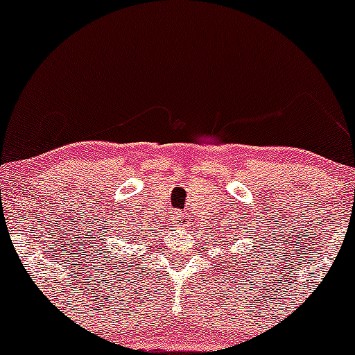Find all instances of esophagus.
I'll list each match as a JSON object with an SVG mask.
<instances>
[{
  "mask_svg": "<svg viewBox=\"0 0 355 355\" xmlns=\"http://www.w3.org/2000/svg\"><path fill=\"white\" fill-rule=\"evenodd\" d=\"M171 220H173V224H177V225L184 224V222L187 220V214L185 212H175L173 216H171Z\"/></svg>",
  "mask_w": 355,
  "mask_h": 355,
  "instance_id": "esophagus-1",
  "label": "esophagus"
}]
</instances>
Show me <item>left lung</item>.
Returning <instances> with one entry per match:
<instances>
[{
  "mask_svg": "<svg viewBox=\"0 0 355 355\" xmlns=\"http://www.w3.org/2000/svg\"><path fill=\"white\" fill-rule=\"evenodd\" d=\"M225 243H227V241H225ZM256 248V246H254ZM249 259H251V256H249ZM232 264H234V263H232Z\"/></svg>",
  "mask_w": 355,
  "mask_h": 355,
  "instance_id": "left-lung-1",
  "label": "left lung"
}]
</instances>
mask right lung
<instances>
[{"instance_id":"1","label":"right lung","mask_w":355,"mask_h":355,"mask_svg":"<svg viewBox=\"0 0 355 355\" xmlns=\"http://www.w3.org/2000/svg\"><path fill=\"white\" fill-rule=\"evenodd\" d=\"M128 234H131V232H128ZM126 239L133 241V237H126ZM104 246H106V244H104ZM104 251H106V256L109 258V261L114 259V256H111V252H109V251H112V248L111 249L106 248V249H104ZM121 259H123V258H121V256H118V261H116V264H119L121 270H124V268H126V266H131V264H133V263H121Z\"/></svg>"}]
</instances>
